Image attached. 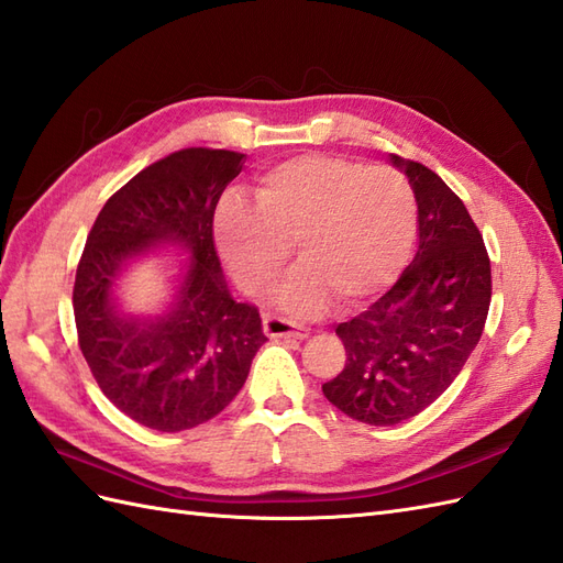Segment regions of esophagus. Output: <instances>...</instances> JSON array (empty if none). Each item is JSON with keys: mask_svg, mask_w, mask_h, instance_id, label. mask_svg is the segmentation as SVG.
I'll list each match as a JSON object with an SVG mask.
<instances>
[{"mask_svg": "<svg viewBox=\"0 0 563 563\" xmlns=\"http://www.w3.org/2000/svg\"><path fill=\"white\" fill-rule=\"evenodd\" d=\"M264 331L271 338H297V341H305V338H309V329L295 325L292 321L276 317V313H264Z\"/></svg>", "mask_w": 563, "mask_h": 563, "instance_id": "esophagus-1", "label": "esophagus"}]
</instances>
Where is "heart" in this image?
Masks as SVG:
<instances>
[{
    "mask_svg": "<svg viewBox=\"0 0 563 563\" xmlns=\"http://www.w3.org/2000/svg\"><path fill=\"white\" fill-rule=\"evenodd\" d=\"M256 199L238 189L216 208V242L232 276L261 295L276 280L295 242L302 258L283 280L276 302L313 317L331 295L360 302L396 278L415 238L412 191L394 169L325 153L268 167Z\"/></svg>",
    "mask_w": 563,
    "mask_h": 563,
    "instance_id": "obj_1",
    "label": "heart"
}]
</instances>
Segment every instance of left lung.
<instances>
[{"label":"left lung","mask_w":563,"mask_h":563,"mask_svg":"<svg viewBox=\"0 0 563 563\" xmlns=\"http://www.w3.org/2000/svg\"><path fill=\"white\" fill-rule=\"evenodd\" d=\"M417 201V252L390 290L335 325L345 367L323 396L364 424L390 427L429 408L485 331L492 268L465 203L429 167L390 155Z\"/></svg>","instance_id":"obj_1"}]
</instances>
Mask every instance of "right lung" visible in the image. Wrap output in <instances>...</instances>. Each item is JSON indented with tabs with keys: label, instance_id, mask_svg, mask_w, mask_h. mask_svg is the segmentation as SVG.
<instances>
[{
	"label": "right lung",
	"instance_id": "1",
	"mask_svg": "<svg viewBox=\"0 0 563 563\" xmlns=\"http://www.w3.org/2000/svg\"><path fill=\"white\" fill-rule=\"evenodd\" d=\"M244 153L185 148L148 165L102 206L76 268L78 345L104 396L134 422L181 431L225 410L268 338L256 307L230 295L213 244L220 194ZM175 249L174 295L126 312L115 287L151 251Z\"/></svg>",
	"mask_w": 563,
	"mask_h": 563
}]
</instances>
